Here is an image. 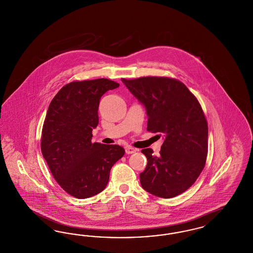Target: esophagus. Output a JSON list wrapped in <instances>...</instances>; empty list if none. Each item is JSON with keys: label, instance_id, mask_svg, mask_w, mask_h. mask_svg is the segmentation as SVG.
Segmentation results:
<instances>
[{"label": "esophagus", "instance_id": "34e87169", "mask_svg": "<svg viewBox=\"0 0 253 253\" xmlns=\"http://www.w3.org/2000/svg\"><path fill=\"white\" fill-rule=\"evenodd\" d=\"M125 152H126V154L131 155V154H133V153L137 152V149H134V148H132L131 146H127V147L125 148Z\"/></svg>", "mask_w": 253, "mask_h": 253}]
</instances>
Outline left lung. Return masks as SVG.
I'll list each match as a JSON object with an SVG mask.
<instances>
[{
    "mask_svg": "<svg viewBox=\"0 0 253 253\" xmlns=\"http://www.w3.org/2000/svg\"><path fill=\"white\" fill-rule=\"evenodd\" d=\"M146 108L147 130L164 135L159 156L143 149L148 163L139 174L142 188L162 198L187 191L200 175L208 156V122L192 92L166 77L122 79Z\"/></svg>",
    "mask_w": 253,
    "mask_h": 253,
    "instance_id": "1",
    "label": "left lung"
}]
</instances>
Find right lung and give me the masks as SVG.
Instances as JSON below:
<instances>
[{"mask_svg": "<svg viewBox=\"0 0 253 253\" xmlns=\"http://www.w3.org/2000/svg\"><path fill=\"white\" fill-rule=\"evenodd\" d=\"M119 86L107 79L72 82L50 102L42 126V153L58 184L76 198L102 192L111 169L125 154L119 145L92 142L99 100Z\"/></svg>", "mask_w": 253, "mask_h": 253, "instance_id": "1", "label": "right lung"}]
</instances>
